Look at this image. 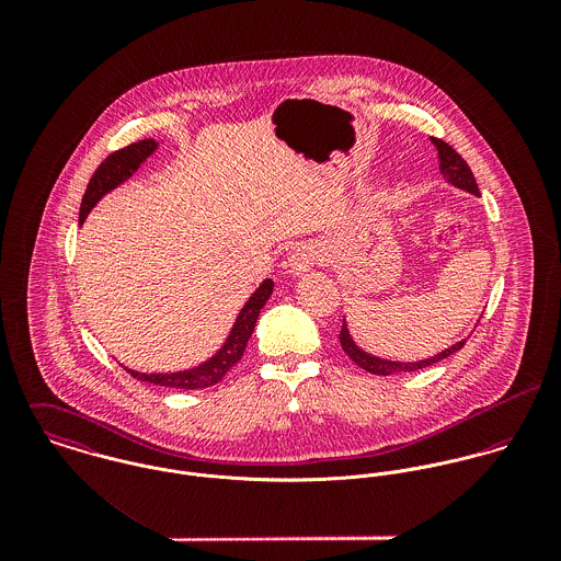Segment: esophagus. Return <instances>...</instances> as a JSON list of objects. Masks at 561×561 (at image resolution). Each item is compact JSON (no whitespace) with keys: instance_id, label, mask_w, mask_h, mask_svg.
<instances>
[{"instance_id":"esophagus-1","label":"esophagus","mask_w":561,"mask_h":561,"mask_svg":"<svg viewBox=\"0 0 561 561\" xmlns=\"http://www.w3.org/2000/svg\"><path fill=\"white\" fill-rule=\"evenodd\" d=\"M320 250H318L316 245L302 243V245H298V248L294 250V254H291V259H289V272L296 274V276H300V274L309 272V270L320 261Z\"/></svg>"}]
</instances>
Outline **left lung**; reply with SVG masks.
Listing matches in <instances>:
<instances>
[{"label": "left lung", "mask_w": 561, "mask_h": 561, "mask_svg": "<svg viewBox=\"0 0 561 561\" xmlns=\"http://www.w3.org/2000/svg\"><path fill=\"white\" fill-rule=\"evenodd\" d=\"M432 142H434L436 149H438L443 176H445L449 183H454L456 187H462V190H467V192L480 196L478 181H476V176H473L469 163L462 160V156H460L458 151H454V149H451L445 140H440V138H432ZM339 341H341L343 352H345L360 369H365V371H369V374H374V376H391V374H398V371H419V369H425V367H430V365H434V363H438V360L451 356L454 352L462 350L465 343H467V339H462V341H458L456 345H451V347L443 350L440 354H436V356H432V358H425V360H416V363H396V360H385V358H378V356H371V354L363 352V350L352 341L345 321H343V325H341Z\"/></svg>", "instance_id": "obj_1"}]
</instances>
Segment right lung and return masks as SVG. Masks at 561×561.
<instances>
[{"mask_svg": "<svg viewBox=\"0 0 561 561\" xmlns=\"http://www.w3.org/2000/svg\"><path fill=\"white\" fill-rule=\"evenodd\" d=\"M156 149H158V142L147 138V140L134 142L125 149H118L101 161V165L94 170L92 179L88 181L85 194L81 198L80 222L85 220V216L99 203V198L103 194H107L110 190H114L116 185L127 181L138 170V165L147 160ZM272 289H274V283L270 278L259 285V289L243 305L227 343L220 347V352L216 356H211L203 365L187 369V371H176V374H138V371L125 367L127 374H131L134 378L142 380V382L170 387V389H185V391L207 389V387L218 385L240 363L241 356L245 352V345H248V339L254 330L256 318H259L263 305L270 300Z\"/></svg>", "mask_w": 561, "mask_h": 561, "instance_id": "right-lung-1", "label": "right lung"}]
</instances>
